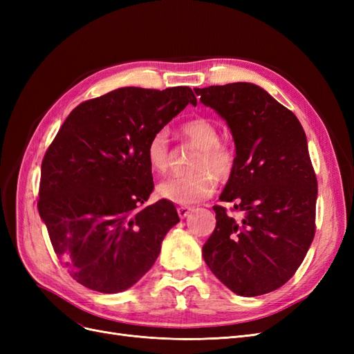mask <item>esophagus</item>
<instances>
[{
  "instance_id": "esophagus-1",
  "label": "esophagus",
  "mask_w": 354,
  "mask_h": 354,
  "mask_svg": "<svg viewBox=\"0 0 354 354\" xmlns=\"http://www.w3.org/2000/svg\"><path fill=\"white\" fill-rule=\"evenodd\" d=\"M190 211H192V208L190 207H185V205H181V207L177 208V212H178V217L180 218H186L189 214H190Z\"/></svg>"
}]
</instances>
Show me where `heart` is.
<instances>
[{
	"mask_svg": "<svg viewBox=\"0 0 354 354\" xmlns=\"http://www.w3.org/2000/svg\"><path fill=\"white\" fill-rule=\"evenodd\" d=\"M181 133L198 149L190 162L194 173L164 181L159 185L158 194L167 201L186 207L208 198L216 187V178L224 181L232 176L236 153L229 143L220 140L217 125L207 118H192L181 125ZM146 158L153 173L160 176L168 173L171 143L165 130L153 133L146 146Z\"/></svg>",
	"mask_w": 354,
	"mask_h": 354,
	"instance_id": "heart-1",
	"label": "heart"
}]
</instances>
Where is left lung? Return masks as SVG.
Here are the masks:
<instances>
[{
	"mask_svg": "<svg viewBox=\"0 0 354 354\" xmlns=\"http://www.w3.org/2000/svg\"><path fill=\"white\" fill-rule=\"evenodd\" d=\"M226 120L236 160L220 201L216 229L202 246L209 270L230 291L257 297L286 283L313 242L317 180L297 116L261 87L233 82L195 88Z\"/></svg>",
	"mask_w": 354,
	"mask_h": 354,
	"instance_id": "obj_1",
	"label": "left lung"
}]
</instances>
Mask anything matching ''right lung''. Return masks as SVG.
Returning <instances> with one entry per match:
<instances>
[{
  "label": "right lung",
  "instance_id": "add662e5",
  "mask_svg": "<svg viewBox=\"0 0 354 354\" xmlns=\"http://www.w3.org/2000/svg\"><path fill=\"white\" fill-rule=\"evenodd\" d=\"M189 103V87H124L78 104L60 127L42 159L38 211L78 283L122 292L156 261L180 218L167 199L145 205L153 190L146 146Z\"/></svg>",
  "mask_w": 354,
  "mask_h": 354
}]
</instances>
